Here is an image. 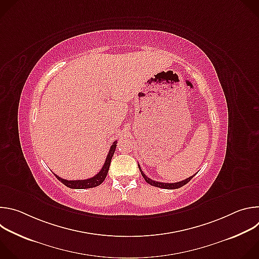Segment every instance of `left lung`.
<instances>
[{"instance_id":"left-lung-1","label":"left lung","mask_w":259,"mask_h":259,"mask_svg":"<svg viewBox=\"0 0 259 259\" xmlns=\"http://www.w3.org/2000/svg\"><path fill=\"white\" fill-rule=\"evenodd\" d=\"M138 168H139V170H140V173H141L142 177L144 178V180H145L147 183L151 184V186H153V187H157V188H161V189H166V190H175V189H179V188L183 187L184 184H187V183L195 176V175H193V176H191V177H189V178H187V179H184V180H182V181H178V182H174V183H165V182L155 181V180L149 178V177H147V176L142 172V170H141V168H140L139 165H138Z\"/></svg>"}]
</instances>
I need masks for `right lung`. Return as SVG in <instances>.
<instances>
[{
    "label": "right lung",
    "mask_w": 259,
    "mask_h": 259,
    "mask_svg": "<svg viewBox=\"0 0 259 259\" xmlns=\"http://www.w3.org/2000/svg\"><path fill=\"white\" fill-rule=\"evenodd\" d=\"M116 147H117V140L114 141L112 146H110V149H109L108 154H107L106 159H105V162H104V165L102 166L101 170L95 176H93L91 178L84 179V180H66V179H63V178L57 176L56 174H54V175L56 176V178L60 182H62L65 187H67L69 189L80 190V189H91V188L98 187L99 184H101L103 182V180L105 179V177L107 175L109 165H110V161H112V158H113L114 153L116 151Z\"/></svg>",
    "instance_id": "add662e5"
}]
</instances>
